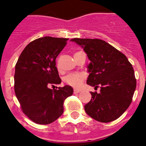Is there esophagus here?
<instances>
[{
	"instance_id": "34e87169",
	"label": "esophagus",
	"mask_w": 146,
	"mask_h": 146,
	"mask_svg": "<svg viewBox=\"0 0 146 146\" xmlns=\"http://www.w3.org/2000/svg\"><path fill=\"white\" fill-rule=\"evenodd\" d=\"M81 91V90H80V89H74V91H73V93H74L75 94H78V93H80Z\"/></svg>"
}]
</instances>
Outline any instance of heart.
Here are the masks:
<instances>
[{
  "label": "heart",
  "instance_id": "1",
  "mask_svg": "<svg viewBox=\"0 0 146 146\" xmlns=\"http://www.w3.org/2000/svg\"><path fill=\"white\" fill-rule=\"evenodd\" d=\"M83 80H84V76L79 73L70 74L65 78V81L67 84L76 88L81 86Z\"/></svg>",
  "mask_w": 146,
  "mask_h": 146
}]
</instances>
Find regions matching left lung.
<instances>
[{"instance_id": "8db88e82", "label": "left lung", "mask_w": 146, "mask_h": 146, "mask_svg": "<svg viewBox=\"0 0 146 146\" xmlns=\"http://www.w3.org/2000/svg\"><path fill=\"white\" fill-rule=\"evenodd\" d=\"M70 41L80 46L90 60L87 84L100 86L99 94L91 92V100L84 105L86 113L101 123L117 119L129 107L136 89L132 64L125 55L103 40L74 38Z\"/></svg>"}]
</instances>
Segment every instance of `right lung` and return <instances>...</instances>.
Wrapping results in <instances>:
<instances>
[{
	"label": "right lung",
	"mask_w": 146,
	"mask_h": 146,
	"mask_svg": "<svg viewBox=\"0 0 146 146\" xmlns=\"http://www.w3.org/2000/svg\"><path fill=\"white\" fill-rule=\"evenodd\" d=\"M68 40L51 36L35 39L24 48L15 66L16 96L23 113L37 124H50L60 118L64 100L73 93L68 85L48 87L62 82L55 60Z\"/></svg>",
	"instance_id": "right-lung-1"
}]
</instances>
